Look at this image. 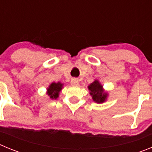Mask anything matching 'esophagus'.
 <instances>
[{
  "label": "esophagus",
  "mask_w": 152,
  "mask_h": 152,
  "mask_svg": "<svg viewBox=\"0 0 152 152\" xmlns=\"http://www.w3.org/2000/svg\"><path fill=\"white\" fill-rule=\"evenodd\" d=\"M71 84L72 85H78L79 84V80L77 78H72L71 80Z\"/></svg>",
  "instance_id": "34e87169"
}]
</instances>
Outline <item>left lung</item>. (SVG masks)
Returning a JSON list of instances; mask_svg holds the SVG:
<instances>
[{"mask_svg": "<svg viewBox=\"0 0 152 152\" xmlns=\"http://www.w3.org/2000/svg\"><path fill=\"white\" fill-rule=\"evenodd\" d=\"M93 100L96 103H103L107 101L108 93L103 89V87L98 80H95L88 87Z\"/></svg>", "mask_w": 152, "mask_h": 152, "instance_id": "8db88e82", "label": "left lung"}]
</instances>
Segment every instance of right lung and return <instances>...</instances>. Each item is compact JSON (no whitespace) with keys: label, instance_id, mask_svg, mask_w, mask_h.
Instances as JSON below:
<instances>
[{"label":"right lung","instance_id":"right-lung-1","mask_svg":"<svg viewBox=\"0 0 152 152\" xmlns=\"http://www.w3.org/2000/svg\"><path fill=\"white\" fill-rule=\"evenodd\" d=\"M63 86H64V84L61 82L51 83L46 89V94L52 100H53V99L56 100L59 96V93L62 90Z\"/></svg>","mask_w":152,"mask_h":152}]
</instances>
